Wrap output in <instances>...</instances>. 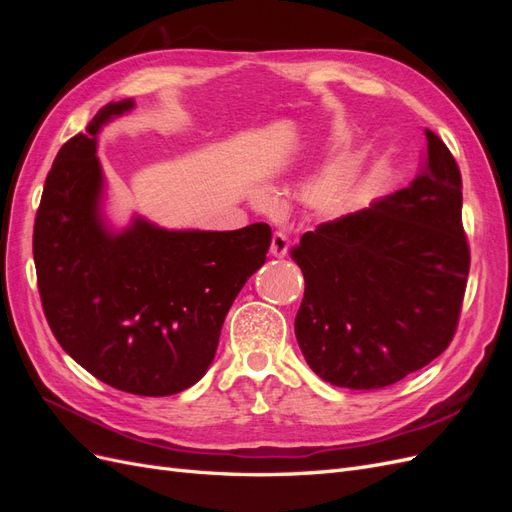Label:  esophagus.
Returning <instances> with one entry per match:
<instances>
[{"label":"esophagus","instance_id":"1","mask_svg":"<svg viewBox=\"0 0 512 512\" xmlns=\"http://www.w3.org/2000/svg\"><path fill=\"white\" fill-rule=\"evenodd\" d=\"M271 254L275 258H284L288 254V239L284 232H275L273 239H271Z\"/></svg>","mask_w":512,"mask_h":512}]
</instances>
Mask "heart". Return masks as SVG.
<instances>
[{"label":"heart","instance_id":"obj_1","mask_svg":"<svg viewBox=\"0 0 512 512\" xmlns=\"http://www.w3.org/2000/svg\"><path fill=\"white\" fill-rule=\"evenodd\" d=\"M356 168L352 160H339L331 168L324 170L320 177L312 181L307 188V200L320 215L327 218H339L344 215L354 196Z\"/></svg>","mask_w":512,"mask_h":512}]
</instances>
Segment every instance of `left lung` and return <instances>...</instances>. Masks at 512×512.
<instances>
[{
	"mask_svg": "<svg viewBox=\"0 0 512 512\" xmlns=\"http://www.w3.org/2000/svg\"><path fill=\"white\" fill-rule=\"evenodd\" d=\"M425 136L408 188L320 224L290 250L305 277L294 335L324 382L384 389L429 365L455 335L470 271L461 173L442 138Z\"/></svg>",
	"mask_w": 512,
	"mask_h": 512,
	"instance_id": "left-lung-1",
	"label": "left lung"
}]
</instances>
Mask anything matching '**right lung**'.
Wrapping results in <instances>:
<instances>
[{
	"mask_svg": "<svg viewBox=\"0 0 512 512\" xmlns=\"http://www.w3.org/2000/svg\"><path fill=\"white\" fill-rule=\"evenodd\" d=\"M132 108V98L106 104L59 149L36 213L34 262L59 346L113 389L166 397L205 376L232 301L265 265L271 228L166 230L143 218L108 228L98 132Z\"/></svg>",
	"mask_w": 512,
	"mask_h": 512,
	"instance_id": "add662e5",
	"label": "right lung"
}]
</instances>
